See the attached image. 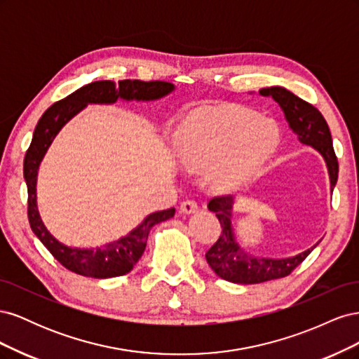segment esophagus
Listing matches in <instances>:
<instances>
[{
    "label": "esophagus",
    "mask_w": 359,
    "mask_h": 359,
    "mask_svg": "<svg viewBox=\"0 0 359 359\" xmlns=\"http://www.w3.org/2000/svg\"><path fill=\"white\" fill-rule=\"evenodd\" d=\"M198 210H199V206H198L196 201H190V199L182 201L181 206H180V211L182 214H193V212H196Z\"/></svg>",
    "instance_id": "1"
}]
</instances>
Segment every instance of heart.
I'll return each instance as SVG.
<instances>
[{
    "instance_id": "obj_1",
    "label": "heart",
    "mask_w": 359,
    "mask_h": 359,
    "mask_svg": "<svg viewBox=\"0 0 359 359\" xmlns=\"http://www.w3.org/2000/svg\"><path fill=\"white\" fill-rule=\"evenodd\" d=\"M277 142L273 121L233 107L199 112L173 139L177 156L189 170L212 169L210 184L217 193L236 191L252 181Z\"/></svg>"
}]
</instances>
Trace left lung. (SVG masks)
I'll return each instance as SVG.
<instances>
[{
  "label": "left lung",
  "mask_w": 359,
  "mask_h": 359,
  "mask_svg": "<svg viewBox=\"0 0 359 359\" xmlns=\"http://www.w3.org/2000/svg\"><path fill=\"white\" fill-rule=\"evenodd\" d=\"M259 94L273 97L283 109L286 121L293 130V133L298 136L299 142L319 151L320 156L327 161L332 191L337 184V178H339V161H337V156L334 153L330 127L325 121L323 115L313 104L299 99L298 95L283 88V86L262 88ZM232 196H215L208 203L210 211L215 212L217 219L220 222L222 235L205 253V257L214 273L223 280L240 285H256L268 280L286 277L318 245H313L306 252L286 259L250 256L238 245L235 240L232 229Z\"/></svg>",
  "instance_id": "8db88e82"
}]
</instances>
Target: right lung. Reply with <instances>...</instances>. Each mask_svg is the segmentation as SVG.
<instances>
[{
    "label": "right lung",
    "instance_id": "1",
    "mask_svg": "<svg viewBox=\"0 0 359 359\" xmlns=\"http://www.w3.org/2000/svg\"><path fill=\"white\" fill-rule=\"evenodd\" d=\"M175 90L170 82L163 81H97L76 90L66 99L53 103L41 115L32 135L31 145L24 158V178L28 187V220L32 232L43 243L50 255L72 273L93 278H111L124 276L133 269L147 247V240L153 226L169 220L175 214V208L149 214L126 236L118 241L97 248H73L61 244L53 238L43 224L37 210L36 184L40 163L50 147L53 137L70 119L81 112L86 104H111L118 99L123 100H157Z\"/></svg>",
    "mask_w": 359,
    "mask_h": 359
}]
</instances>
